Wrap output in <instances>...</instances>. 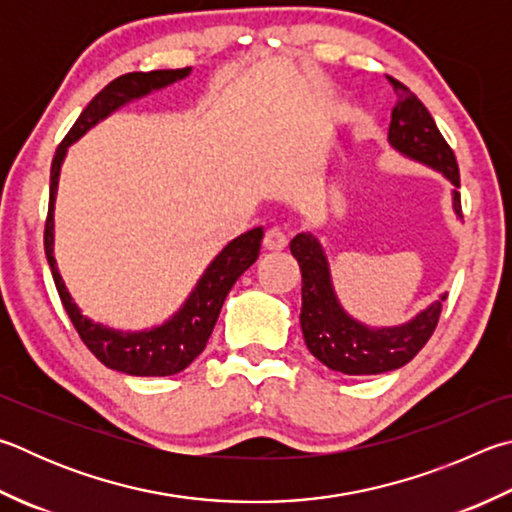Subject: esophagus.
Here are the masks:
<instances>
[{"label": "esophagus", "mask_w": 512, "mask_h": 512, "mask_svg": "<svg viewBox=\"0 0 512 512\" xmlns=\"http://www.w3.org/2000/svg\"><path fill=\"white\" fill-rule=\"evenodd\" d=\"M288 244V237L282 228H268L264 235V248L266 250H284Z\"/></svg>", "instance_id": "34e87169"}]
</instances>
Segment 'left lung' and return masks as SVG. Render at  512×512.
<instances>
[{
    "mask_svg": "<svg viewBox=\"0 0 512 512\" xmlns=\"http://www.w3.org/2000/svg\"><path fill=\"white\" fill-rule=\"evenodd\" d=\"M398 102L389 123V145L407 159L439 170L454 188H459V165L452 147L445 143L430 111L403 82L389 78ZM452 208L461 219V194L452 190ZM291 253L302 271V311L300 324L304 342L322 365L347 376L385 374L410 362L436 329L441 300L432 302L401 327L371 329L353 320L342 309L331 284L327 255L320 241L309 232H300L291 241Z\"/></svg>",
    "mask_w": 512,
    "mask_h": 512,
    "instance_id": "8db88e82",
    "label": "left lung"
}]
</instances>
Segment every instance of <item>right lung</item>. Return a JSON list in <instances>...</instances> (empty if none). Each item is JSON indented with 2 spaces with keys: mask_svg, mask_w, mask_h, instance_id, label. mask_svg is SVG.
<instances>
[{
  "mask_svg": "<svg viewBox=\"0 0 512 512\" xmlns=\"http://www.w3.org/2000/svg\"><path fill=\"white\" fill-rule=\"evenodd\" d=\"M190 76V67L185 69H161V71H136L125 73L100 91L82 111L76 125L69 129L64 141L55 150L51 163V192H49V215L44 226V253L49 259L55 288H58L64 311L76 327L78 336L85 342L87 349L102 362V365L116 371H123L129 376H172L179 374L190 362L206 349V342L215 329L221 306L226 295L235 286L244 271L255 264L262 246L264 230L253 228L232 239L221 253L212 259V264L201 275V280L194 286L188 300L176 311L170 320L161 327L150 331H116L100 322H91L80 313L76 302L71 300L67 286L62 282L53 257V206L55 194H58V179L64 156L69 145L78 141L82 134H87L91 127L98 125L102 118H107L111 111L127 105L129 100L143 98L156 89L172 85L176 80Z\"/></svg>",
  "mask_w": 512,
  "mask_h": 512,
  "instance_id": "add662e5",
  "label": "right lung"
}]
</instances>
